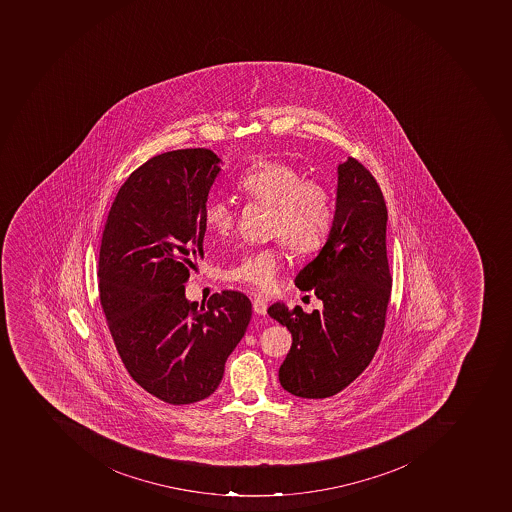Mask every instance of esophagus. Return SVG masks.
<instances>
[{
    "mask_svg": "<svg viewBox=\"0 0 512 512\" xmlns=\"http://www.w3.org/2000/svg\"><path fill=\"white\" fill-rule=\"evenodd\" d=\"M253 311L256 314H261V316H264V314L267 313V303L264 300H261V298H254L253 300Z\"/></svg>",
    "mask_w": 512,
    "mask_h": 512,
    "instance_id": "esophagus-1",
    "label": "esophagus"
}]
</instances>
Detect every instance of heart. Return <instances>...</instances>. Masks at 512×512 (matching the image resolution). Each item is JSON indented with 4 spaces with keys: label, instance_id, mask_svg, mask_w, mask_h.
<instances>
[{
    "label": "heart",
    "instance_id": "heart-1",
    "mask_svg": "<svg viewBox=\"0 0 512 512\" xmlns=\"http://www.w3.org/2000/svg\"><path fill=\"white\" fill-rule=\"evenodd\" d=\"M238 189L248 198L271 206L269 233L282 238L293 253H313L331 232L334 209L329 189L319 181L305 180L293 165L261 160L241 175ZM204 225L214 237H228L235 227L230 204L209 202L204 209ZM282 267L284 254L280 248L267 246L240 254L237 262L225 269L224 279L264 295L277 287Z\"/></svg>",
    "mask_w": 512,
    "mask_h": 512
}]
</instances>
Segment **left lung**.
<instances>
[{"label": "left lung", "instance_id": "1", "mask_svg": "<svg viewBox=\"0 0 512 512\" xmlns=\"http://www.w3.org/2000/svg\"><path fill=\"white\" fill-rule=\"evenodd\" d=\"M337 173L326 245L295 279L300 290L323 301V310L308 314L284 303L267 310L293 337L279 368L280 384L303 399L335 396L366 370L383 337L391 298L387 209L378 181L352 157Z\"/></svg>", "mask_w": 512, "mask_h": 512}]
</instances>
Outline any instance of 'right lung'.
Returning a JSON list of instances; mask_svg holds the SVG:
<instances>
[{
  "mask_svg": "<svg viewBox=\"0 0 512 512\" xmlns=\"http://www.w3.org/2000/svg\"><path fill=\"white\" fill-rule=\"evenodd\" d=\"M220 159L178 149L136 168L108 212L99 254L100 305L131 378L167 404H193L219 387L251 319L243 293L189 303V271L204 256V209Z\"/></svg>",
  "mask_w": 512,
  "mask_h": 512,
  "instance_id": "right-lung-1",
  "label": "right lung"
}]
</instances>
